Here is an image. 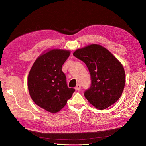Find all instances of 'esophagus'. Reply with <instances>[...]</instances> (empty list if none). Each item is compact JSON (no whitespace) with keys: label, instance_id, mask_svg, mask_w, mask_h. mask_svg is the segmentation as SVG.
Masks as SVG:
<instances>
[{"label":"esophagus","instance_id":"34e87169","mask_svg":"<svg viewBox=\"0 0 146 146\" xmlns=\"http://www.w3.org/2000/svg\"><path fill=\"white\" fill-rule=\"evenodd\" d=\"M81 85L80 84H76V87H75V89H76V90H80V89H81Z\"/></svg>","mask_w":146,"mask_h":146}]
</instances>
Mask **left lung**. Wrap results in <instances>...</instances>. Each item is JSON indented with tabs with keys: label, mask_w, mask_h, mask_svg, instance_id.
<instances>
[{
	"label": "left lung",
	"mask_w": 146,
	"mask_h": 146,
	"mask_svg": "<svg viewBox=\"0 0 146 146\" xmlns=\"http://www.w3.org/2000/svg\"><path fill=\"white\" fill-rule=\"evenodd\" d=\"M86 65L91 75V86L84 92L87 100L99 110H104L120 98L125 84L121 63L106 48L92 44L73 54Z\"/></svg>",
	"instance_id": "1"
}]
</instances>
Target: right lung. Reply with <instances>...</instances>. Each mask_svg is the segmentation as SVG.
<instances>
[{"label":"right lung","mask_w":146,"mask_h":146,"mask_svg":"<svg viewBox=\"0 0 146 146\" xmlns=\"http://www.w3.org/2000/svg\"><path fill=\"white\" fill-rule=\"evenodd\" d=\"M69 50L53 49L36 59L29 73L28 86L35 103L50 113L63 109L75 91L68 88L62 67Z\"/></svg>","instance_id":"right-lung-1"}]
</instances>
